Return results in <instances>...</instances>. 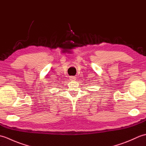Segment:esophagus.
<instances>
[{"mask_svg":"<svg viewBox=\"0 0 146 146\" xmlns=\"http://www.w3.org/2000/svg\"><path fill=\"white\" fill-rule=\"evenodd\" d=\"M70 80H76L75 76H70Z\"/></svg>","mask_w":146,"mask_h":146,"instance_id":"34e87169","label":"esophagus"}]
</instances>
